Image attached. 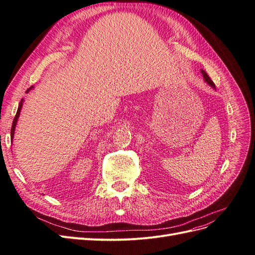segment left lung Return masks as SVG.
<instances>
[{"label":"left lung","mask_w":255,"mask_h":255,"mask_svg":"<svg viewBox=\"0 0 255 255\" xmlns=\"http://www.w3.org/2000/svg\"><path fill=\"white\" fill-rule=\"evenodd\" d=\"M201 73H202V76H203V79H204V82L206 83V84H208L210 85V86L213 88V89H215L216 90V88H215V84H214V82L211 80V78L210 76L207 75V73L204 71V70H202L201 69Z\"/></svg>","instance_id":"1"}]
</instances>
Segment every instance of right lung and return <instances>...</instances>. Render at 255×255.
I'll return each instance as SVG.
<instances>
[{"label":"right lung","mask_w":255,"mask_h":255,"mask_svg":"<svg viewBox=\"0 0 255 255\" xmlns=\"http://www.w3.org/2000/svg\"><path fill=\"white\" fill-rule=\"evenodd\" d=\"M34 88V86L29 87L27 90H26V94L28 91H30ZM23 102H24V99H22L20 103H19V106H18V111H17V114H16V117H14L13 121H12V126H11V132H10V138H11V142H12V139H13V136H14V130H16V126H17V122H18V119L20 117V113H21V110H22V106H23Z\"/></svg>","instance_id":"right-lung-1"}]
</instances>
